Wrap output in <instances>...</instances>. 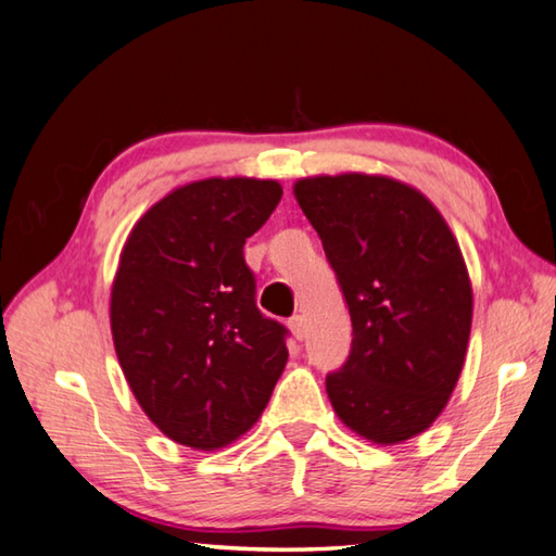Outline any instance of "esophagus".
<instances>
[{
	"label": "esophagus",
	"instance_id": "esophagus-1",
	"mask_svg": "<svg viewBox=\"0 0 556 556\" xmlns=\"http://www.w3.org/2000/svg\"><path fill=\"white\" fill-rule=\"evenodd\" d=\"M288 329L292 331V337H295L298 341L305 339V333H307L305 317H300V314H295V317H290V319H288Z\"/></svg>",
	"mask_w": 556,
	"mask_h": 556
}]
</instances>
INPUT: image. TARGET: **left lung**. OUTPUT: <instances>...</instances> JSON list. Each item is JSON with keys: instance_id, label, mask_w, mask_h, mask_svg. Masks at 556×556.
Instances as JSON below:
<instances>
[{"instance_id": "8db88e82", "label": "left lung", "mask_w": 556, "mask_h": 556, "mask_svg": "<svg viewBox=\"0 0 556 556\" xmlns=\"http://www.w3.org/2000/svg\"><path fill=\"white\" fill-rule=\"evenodd\" d=\"M292 193L351 312V355L327 377L333 412L375 445L428 431L472 329V280L453 229L418 188L384 174L305 176Z\"/></svg>"}]
</instances>
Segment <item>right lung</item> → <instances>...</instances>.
I'll return each mask as SVG.
<instances>
[{
    "label": "right lung",
    "instance_id": "add662e5",
    "mask_svg": "<svg viewBox=\"0 0 556 556\" xmlns=\"http://www.w3.org/2000/svg\"><path fill=\"white\" fill-rule=\"evenodd\" d=\"M276 179L184 184L132 225L111 286V333L135 400L174 443L219 450L258 421L286 370V329L254 302L244 242Z\"/></svg>",
    "mask_w": 556,
    "mask_h": 556
}]
</instances>
